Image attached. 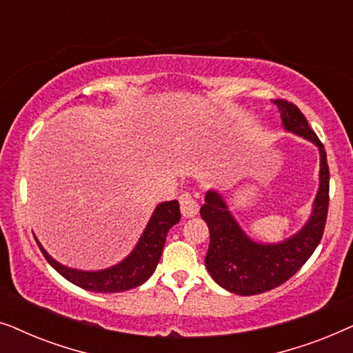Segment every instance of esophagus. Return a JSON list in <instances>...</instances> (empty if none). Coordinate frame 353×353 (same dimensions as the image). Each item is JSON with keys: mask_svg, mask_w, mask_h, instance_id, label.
Here are the masks:
<instances>
[{"mask_svg": "<svg viewBox=\"0 0 353 353\" xmlns=\"http://www.w3.org/2000/svg\"><path fill=\"white\" fill-rule=\"evenodd\" d=\"M180 207L181 215L185 219H191V216L197 215V212H199V204H197L194 196L190 194V192H185V194L180 196Z\"/></svg>", "mask_w": 353, "mask_h": 353, "instance_id": "34e87169", "label": "esophagus"}]
</instances>
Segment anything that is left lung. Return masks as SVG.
Returning a JSON list of instances; mask_svg holds the SVG:
<instances>
[{
	"label": "left lung",
	"instance_id": "8db88e82",
	"mask_svg": "<svg viewBox=\"0 0 353 353\" xmlns=\"http://www.w3.org/2000/svg\"><path fill=\"white\" fill-rule=\"evenodd\" d=\"M278 105L284 130L315 144L320 151V185L307 223L279 243H260L250 238L231 214L216 190L205 192L201 216L209 226L210 244L205 268L214 281L239 296H254L278 288L299 272L320 244L330 204V168L326 151L297 105L284 99Z\"/></svg>",
	"mask_w": 353,
	"mask_h": 353
}]
</instances>
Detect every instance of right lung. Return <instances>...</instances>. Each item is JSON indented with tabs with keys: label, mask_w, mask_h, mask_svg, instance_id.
<instances>
[{
	"label": "right lung",
	"mask_w": 353,
	"mask_h": 353,
	"mask_svg": "<svg viewBox=\"0 0 353 353\" xmlns=\"http://www.w3.org/2000/svg\"><path fill=\"white\" fill-rule=\"evenodd\" d=\"M180 219L181 214L178 201L161 202L154 209L141 238L138 239L132 252L122 262L115 263L109 268L96 270V272H85V270L65 267V265L59 263L46 252L40 241L37 238L35 241L48 260V263L57 273L62 274L67 281L93 292H123L141 286L144 281H148L154 270H156L159 260H161L168 230L173 225H176Z\"/></svg>",
	"instance_id": "obj_1"
}]
</instances>
